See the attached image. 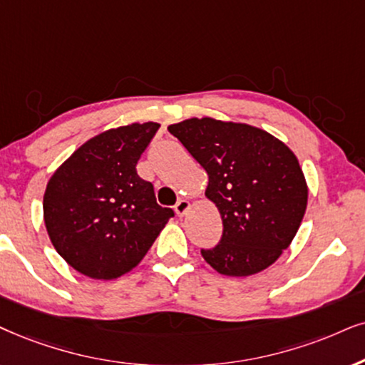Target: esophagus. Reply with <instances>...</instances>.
I'll return each instance as SVG.
<instances>
[{"label": "esophagus", "instance_id": "34e87169", "mask_svg": "<svg viewBox=\"0 0 365 365\" xmlns=\"http://www.w3.org/2000/svg\"><path fill=\"white\" fill-rule=\"evenodd\" d=\"M188 209H190V202L185 200V198H182V200L177 202V205H175V212H177V215H185Z\"/></svg>", "mask_w": 365, "mask_h": 365}]
</instances>
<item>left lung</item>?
<instances>
[{"label": "left lung", "instance_id": "left-lung-1", "mask_svg": "<svg viewBox=\"0 0 365 365\" xmlns=\"http://www.w3.org/2000/svg\"><path fill=\"white\" fill-rule=\"evenodd\" d=\"M168 131L209 175L205 195L222 217V237L202 256L217 273L266 269L297 236L308 188L297 156L259 128L192 118Z\"/></svg>", "mask_w": 365, "mask_h": 365}]
</instances>
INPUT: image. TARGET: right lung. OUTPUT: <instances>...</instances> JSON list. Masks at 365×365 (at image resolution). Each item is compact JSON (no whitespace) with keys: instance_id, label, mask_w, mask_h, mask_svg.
I'll return each instance as SVG.
<instances>
[{"instance_id":"obj_1","label":"right lung","mask_w":365,"mask_h":365,"mask_svg":"<svg viewBox=\"0 0 365 365\" xmlns=\"http://www.w3.org/2000/svg\"><path fill=\"white\" fill-rule=\"evenodd\" d=\"M158 123L128 124L91 138L48 180L45 227L79 273L114 279L140 264L173 210L156 204L136 163Z\"/></svg>"}]
</instances>
